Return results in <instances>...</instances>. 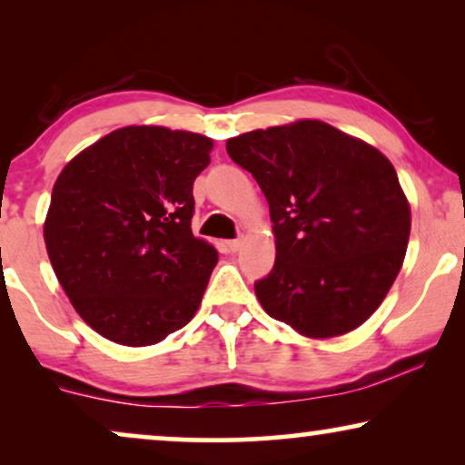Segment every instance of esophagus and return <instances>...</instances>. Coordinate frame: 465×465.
<instances>
[{"mask_svg": "<svg viewBox=\"0 0 465 465\" xmlns=\"http://www.w3.org/2000/svg\"><path fill=\"white\" fill-rule=\"evenodd\" d=\"M241 247V239H232V241H226V250L234 253Z\"/></svg>", "mask_w": 465, "mask_h": 465, "instance_id": "obj_1", "label": "esophagus"}]
</instances>
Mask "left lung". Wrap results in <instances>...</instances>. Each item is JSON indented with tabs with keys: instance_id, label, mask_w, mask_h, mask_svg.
Returning a JSON list of instances; mask_svg holds the SVG:
<instances>
[{
	"instance_id": "8db88e82",
	"label": "left lung",
	"mask_w": 465,
	"mask_h": 465,
	"mask_svg": "<svg viewBox=\"0 0 465 465\" xmlns=\"http://www.w3.org/2000/svg\"><path fill=\"white\" fill-rule=\"evenodd\" d=\"M269 201L277 256L253 283L262 309L311 339L361 326L402 269L411 207L377 148L320 120L226 142Z\"/></svg>"
}]
</instances>
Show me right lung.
Returning a JSON list of instances; mask_svg holds the SVG:
<instances>
[{"mask_svg": "<svg viewBox=\"0 0 465 465\" xmlns=\"http://www.w3.org/2000/svg\"><path fill=\"white\" fill-rule=\"evenodd\" d=\"M212 139L124 126L56 177L44 224L61 288L93 330L143 347L186 326L218 252L193 234V183Z\"/></svg>", "mask_w": 465, "mask_h": 465, "instance_id": "1", "label": "right lung"}]
</instances>
